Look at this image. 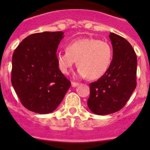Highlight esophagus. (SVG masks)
Segmentation results:
<instances>
[{
    "label": "esophagus",
    "instance_id": "34e87169",
    "mask_svg": "<svg viewBox=\"0 0 150 150\" xmlns=\"http://www.w3.org/2000/svg\"><path fill=\"white\" fill-rule=\"evenodd\" d=\"M79 85V83H75V82H72L71 83V86H72V87H76Z\"/></svg>",
    "mask_w": 150,
    "mask_h": 150
}]
</instances>
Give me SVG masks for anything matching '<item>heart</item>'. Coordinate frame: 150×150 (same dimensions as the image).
I'll return each mask as SVG.
<instances>
[{"label": "heart", "mask_w": 150, "mask_h": 150, "mask_svg": "<svg viewBox=\"0 0 150 150\" xmlns=\"http://www.w3.org/2000/svg\"><path fill=\"white\" fill-rule=\"evenodd\" d=\"M112 50L105 41L94 38H82L73 40L67 51L59 52L56 60L59 68L67 74L77 61L79 77L98 79L104 76L111 64Z\"/></svg>", "instance_id": "b5f03b06"}]
</instances>
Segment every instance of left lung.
<instances>
[{
	"label": "left lung",
	"mask_w": 150,
	"mask_h": 150,
	"mask_svg": "<svg viewBox=\"0 0 150 150\" xmlns=\"http://www.w3.org/2000/svg\"><path fill=\"white\" fill-rule=\"evenodd\" d=\"M109 38L112 46L110 66L104 76L89 84L87 104L97 115H108L120 110L137 86V55L132 45L114 33H110Z\"/></svg>",
	"instance_id": "left-lung-1"
}]
</instances>
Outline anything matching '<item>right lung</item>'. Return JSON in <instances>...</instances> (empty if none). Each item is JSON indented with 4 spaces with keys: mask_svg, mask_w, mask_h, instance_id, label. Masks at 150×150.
Returning a JSON list of instances; mask_svg holds the SVG:
<instances>
[{
    "mask_svg": "<svg viewBox=\"0 0 150 150\" xmlns=\"http://www.w3.org/2000/svg\"><path fill=\"white\" fill-rule=\"evenodd\" d=\"M62 31L29 35L13 52L11 83L26 109L40 114L59 107L71 82L59 68L56 52Z\"/></svg>",
    "mask_w": 150,
    "mask_h": 150,
    "instance_id": "obj_1",
    "label": "right lung"
}]
</instances>
